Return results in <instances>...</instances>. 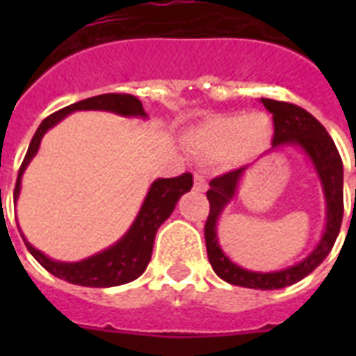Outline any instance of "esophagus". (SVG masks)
I'll list each match as a JSON object with an SVG mask.
<instances>
[{
	"label": "esophagus",
	"mask_w": 356,
	"mask_h": 356,
	"mask_svg": "<svg viewBox=\"0 0 356 356\" xmlns=\"http://www.w3.org/2000/svg\"><path fill=\"white\" fill-rule=\"evenodd\" d=\"M194 188L197 190V192H205L207 190V179L203 173H194Z\"/></svg>",
	"instance_id": "34e87169"
}]
</instances>
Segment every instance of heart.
<instances>
[{"label":"heart","mask_w":356,"mask_h":356,"mask_svg":"<svg viewBox=\"0 0 356 356\" xmlns=\"http://www.w3.org/2000/svg\"><path fill=\"white\" fill-rule=\"evenodd\" d=\"M273 138V122L268 114H222L207 120L188 134L190 145L203 155L249 159L259 155Z\"/></svg>","instance_id":"obj_1"}]
</instances>
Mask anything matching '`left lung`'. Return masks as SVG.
Listing matches in <instances>:
<instances>
[{
    "label": "left lung",
    "instance_id": "left-lung-1",
    "mask_svg": "<svg viewBox=\"0 0 356 356\" xmlns=\"http://www.w3.org/2000/svg\"><path fill=\"white\" fill-rule=\"evenodd\" d=\"M260 103L270 111L273 116V125H275L270 151L284 147V145H296L309 156V161L312 162L318 173L321 190L325 195V229H323L321 240L312 249V253L307 254L303 260H299L298 264L288 266L284 270L262 273V271L245 270L242 266L234 264L233 260L223 253L222 245L218 242V220L225 211V207L236 195L238 184L242 181L243 173L248 172V166H243L211 181V190L207 192L211 212L205 223V243L209 262L220 279L229 284L243 288L277 290V288L290 286L305 279L327 259V254L331 253L343 218V166L337 145L325 127L312 114L286 102L260 97Z\"/></svg>",
    "mask_w": 356,
    "mask_h": 356
}]
</instances>
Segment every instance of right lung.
<instances>
[{"instance_id":"1","label":"right lung","mask_w":356,"mask_h":356,"mask_svg":"<svg viewBox=\"0 0 356 356\" xmlns=\"http://www.w3.org/2000/svg\"><path fill=\"white\" fill-rule=\"evenodd\" d=\"M75 111H107V113H114L118 116H125V118H147L138 97L131 96V94H102V96L88 97V99L68 105V107L53 113L51 116H47L36 129L35 136L31 140L29 149H27V155L19 166L16 188H14V203L18 201L19 188H22V175L40 147L44 134ZM192 184H194L192 173H183L179 177L153 181L147 194H145L144 203L140 207L138 214L134 218V222L131 223V227L127 229V233L123 234L118 242L108 245L107 249L92 254L88 259L79 260V262H60V260L49 259L47 254L42 253L40 249L33 248V243H29L24 233L19 234L24 238L29 253L38 260V264L44 266L49 273H53L58 279L72 282V284H79V286H120V284L138 279L144 273L147 264H149L151 253H153L156 231L168 218L172 216L179 197L190 192Z\"/></svg>"}]
</instances>
